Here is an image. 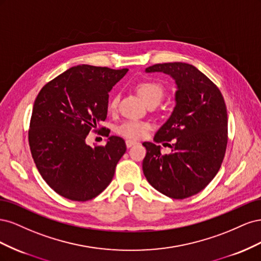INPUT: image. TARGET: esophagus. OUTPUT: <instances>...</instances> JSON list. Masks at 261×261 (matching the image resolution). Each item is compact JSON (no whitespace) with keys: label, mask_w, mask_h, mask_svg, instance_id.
Returning <instances> with one entry per match:
<instances>
[{"label":"esophagus","mask_w":261,"mask_h":261,"mask_svg":"<svg viewBox=\"0 0 261 261\" xmlns=\"http://www.w3.org/2000/svg\"><path fill=\"white\" fill-rule=\"evenodd\" d=\"M135 145H137V141H135V140H130V139L126 140V146H127V148H130V147L135 146Z\"/></svg>","instance_id":"1"}]
</instances>
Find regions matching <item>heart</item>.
Masks as SVG:
<instances>
[{
	"label": "heart",
	"instance_id": "b5f03b06",
	"mask_svg": "<svg viewBox=\"0 0 261 261\" xmlns=\"http://www.w3.org/2000/svg\"><path fill=\"white\" fill-rule=\"evenodd\" d=\"M136 90L148 106L155 105L158 106L162 101L164 97V87L159 82L153 80H144L140 81L136 85ZM118 97L117 93L112 94L108 103V110L110 112H114L118 106ZM151 128V125L145 121L137 120H128L122 123L117 127V133L121 136L128 139H139L143 138L148 130Z\"/></svg>",
	"mask_w": 261,
	"mask_h": 261
}]
</instances>
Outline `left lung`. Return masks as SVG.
<instances>
[{
    "instance_id": "obj_1",
    "label": "left lung",
    "mask_w": 261,
    "mask_h": 261,
    "mask_svg": "<svg viewBox=\"0 0 261 261\" xmlns=\"http://www.w3.org/2000/svg\"><path fill=\"white\" fill-rule=\"evenodd\" d=\"M147 73L163 72L175 80L176 106L154 136L172 152L145 141L143 171L156 191L173 199L198 194L217 175L227 145V112L215 83L195 66L174 62L154 64Z\"/></svg>"
}]
</instances>
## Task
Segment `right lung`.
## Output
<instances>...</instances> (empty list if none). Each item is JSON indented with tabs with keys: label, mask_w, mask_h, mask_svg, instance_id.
<instances>
[{
	"label": "right lung",
	"mask_w": 261,
	"mask_h": 261,
	"mask_svg": "<svg viewBox=\"0 0 261 261\" xmlns=\"http://www.w3.org/2000/svg\"><path fill=\"white\" fill-rule=\"evenodd\" d=\"M127 70L77 65L38 93L28 130L30 151L42 178L62 197L87 201L111 183L126 151L124 139L111 136L91 148L86 137L105 130L99 124L107 118L109 91Z\"/></svg>",
	"instance_id": "obj_1"
}]
</instances>
